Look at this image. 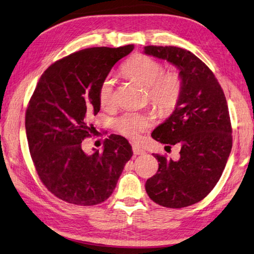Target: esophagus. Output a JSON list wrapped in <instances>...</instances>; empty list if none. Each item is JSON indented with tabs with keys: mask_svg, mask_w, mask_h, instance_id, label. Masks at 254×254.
Instances as JSON below:
<instances>
[{
	"mask_svg": "<svg viewBox=\"0 0 254 254\" xmlns=\"http://www.w3.org/2000/svg\"><path fill=\"white\" fill-rule=\"evenodd\" d=\"M132 148H133L134 155H144L145 152H146V151H145L143 148H141V147H139L138 145H133Z\"/></svg>",
	"mask_w": 254,
	"mask_h": 254,
	"instance_id": "esophagus-1",
	"label": "esophagus"
}]
</instances>
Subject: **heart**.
<instances>
[{"mask_svg":"<svg viewBox=\"0 0 254 254\" xmlns=\"http://www.w3.org/2000/svg\"><path fill=\"white\" fill-rule=\"evenodd\" d=\"M127 78L146 86L151 104L161 114H169L178 105L183 82L179 73L163 72L161 63L146 55L132 57L122 67ZM98 102L102 107H108L114 102V81L107 76L98 88ZM115 127L123 136L136 139L141 132L151 126V117L146 114L127 113L117 118Z\"/></svg>","mask_w":254,"mask_h":254,"instance_id":"heart-1","label":"heart"}]
</instances>
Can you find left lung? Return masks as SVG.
Masks as SVG:
<instances>
[{
  "label": "left lung",
  "instance_id": "1",
  "mask_svg": "<svg viewBox=\"0 0 254 254\" xmlns=\"http://www.w3.org/2000/svg\"><path fill=\"white\" fill-rule=\"evenodd\" d=\"M144 53L168 61L180 70L183 82L178 105L151 136L181 145L180 159L154 155L157 173L145 184L152 201L180 209L207 197L225 169L233 146L227 102L215 75L190 51L176 46L144 47Z\"/></svg>",
  "mask_w": 254,
  "mask_h": 254
}]
</instances>
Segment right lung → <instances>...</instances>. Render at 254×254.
Instances as JSON below:
<instances>
[{
    "label": "right lung",
    "mask_w": 254,
    "mask_h": 254,
    "mask_svg": "<svg viewBox=\"0 0 254 254\" xmlns=\"http://www.w3.org/2000/svg\"><path fill=\"white\" fill-rule=\"evenodd\" d=\"M133 49L91 47L62 58L41 75L29 102L26 134L35 170L47 190L68 203L86 207L107 200L133 155L128 141L115 134L102 152L82 148L93 134L90 117L100 109V83Z\"/></svg>",
    "instance_id": "obj_1"
}]
</instances>
